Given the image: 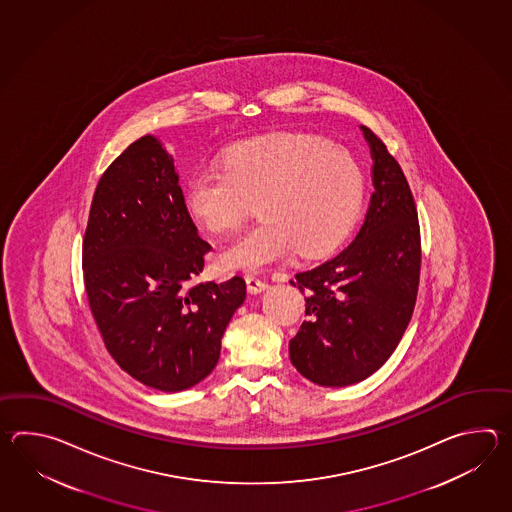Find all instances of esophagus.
<instances>
[{
    "mask_svg": "<svg viewBox=\"0 0 512 512\" xmlns=\"http://www.w3.org/2000/svg\"><path fill=\"white\" fill-rule=\"evenodd\" d=\"M245 282H247V289H249V293H261V291H265V289H267V282L258 278L256 274H252V272H247V274H245Z\"/></svg>",
    "mask_w": 512,
    "mask_h": 512,
    "instance_id": "obj_1",
    "label": "esophagus"
}]
</instances>
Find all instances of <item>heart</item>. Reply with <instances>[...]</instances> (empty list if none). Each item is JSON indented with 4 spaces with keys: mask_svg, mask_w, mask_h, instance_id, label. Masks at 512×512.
<instances>
[{
    "mask_svg": "<svg viewBox=\"0 0 512 512\" xmlns=\"http://www.w3.org/2000/svg\"><path fill=\"white\" fill-rule=\"evenodd\" d=\"M364 175L344 148L304 133L241 141L223 170H205L186 188V208L203 229L238 227L258 203L261 221L219 252L227 269L258 271L298 251L315 258L348 236L359 214Z\"/></svg>",
    "mask_w": 512,
    "mask_h": 512,
    "instance_id": "obj_1",
    "label": "heart"
}]
</instances>
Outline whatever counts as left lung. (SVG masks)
I'll return each mask as SVG.
<instances>
[{"label": "left lung", "mask_w": 512, "mask_h": 512, "mask_svg": "<svg viewBox=\"0 0 512 512\" xmlns=\"http://www.w3.org/2000/svg\"><path fill=\"white\" fill-rule=\"evenodd\" d=\"M373 159V194L357 238L335 258L298 272L304 324L289 357L305 379L340 388L364 381L390 359L414 313L421 234L414 196L384 142L360 126Z\"/></svg>", "instance_id": "1"}]
</instances>
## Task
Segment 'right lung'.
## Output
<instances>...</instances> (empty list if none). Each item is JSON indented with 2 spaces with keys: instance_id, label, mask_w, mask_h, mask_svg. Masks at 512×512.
Masks as SVG:
<instances>
[{
  "instance_id": "right-lung-1",
  "label": "right lung",
  "mask_w": 512,
  "mask_h": 512,
  "mask_svg": "<svg viewBox=\"0 0 512 512\" xmlns=\"http://www.w3.org/2000/svg\"><path fill=\"white\" fill-rule=\"evenodd\" d=\"M210 249L163 142L144 135L109 164L87 219L84 285L109 355L144 386L181 392L218 364L247 287L241 276L192 283Z\"/></svg>"
}]
</instances>
